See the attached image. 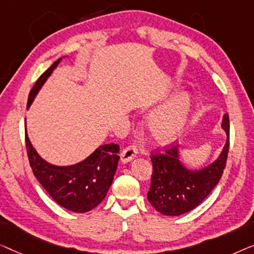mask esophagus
<instances>
[{
  "mask_svg": "<svg viewBox=\"0 0 254 254\" xmlns=\"http://www.w3.org/2000/svg\"><path fill=\"white\" fill-rule=\"evenodd\" d=\"M137 153H138V148L135 147L134 145L127 146V147L124 148L122 153H121V161H122V163L130 162L131 160L137 155Z\"/></svg>",
  "mask_w": 254,
  "mask_h": 254,
  "instance_id": "1",
  "label": "esophagus"
}]
</instances>
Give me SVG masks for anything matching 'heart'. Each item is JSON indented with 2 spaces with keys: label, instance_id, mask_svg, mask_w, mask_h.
Segmentation results:
<instances>
[{
  "label": "heart",
  "instance_id": "heart-1",
  "mask_svg": "<svg viewBox=\"0 0 254 254\" xmlns=\"http://www.w3.org/2000/svg\"><path fill=\"white\" fill-rule=\"evenodd\" d=\"M189 109L187 95H178L151 117V130L155 138L167 141L180 133L185 124Z\"/></svg>",
  "mask_w": 254,
  "mask_h": 254
}]
</instances>
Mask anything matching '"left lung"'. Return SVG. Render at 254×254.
Returning a JSON list of instances; mask_svg holds the SVG:
<instances>
[{"label": "left lung", "instance_id": "obj_1", "mask_svg": "<svg viewBox=\"0 0 254 254\" xmlns=\"http://www.w3.org/2000/svg\"><path fill=\"white\" fill-rule=\"evenodd\" d=\"M222 127L227 132V142L215 162L198 171L188 170L178 160L175 145L163 147V152L151 154L153 174L147 199L164 215L177 216L199 206L222 177L230 144L229 115L223 116Z\"/></svg>", "mask_w": 254, "mask_h": 254}]
</instances>
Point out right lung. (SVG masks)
I'll return each mask as SVG.
<instances>
[{
  "instance_id": "right-lung-1",
  "label": "right lung",
  "mask_w": 254,
  "mask_h": 254,
  "mask_svg": "<svg viewBox=\"0 0 254 254\" xmlns=\"http://www.w3.org/2000/svg\"><path fill=\"white\" fill-rule=\"evenodd\" d=\"M60 61L61 59L55 61L35 81L28 95L27 108ZM25 144L34 176L59 205L71 212L86 213L105 199L119 164V145L114 142L102 145L83 162L70 167H57L38 155L26 132Z\"/></svg>"
}]
</instances>
